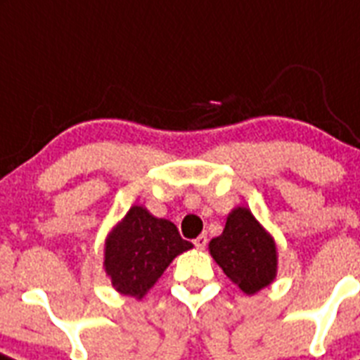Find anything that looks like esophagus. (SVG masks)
Masks as SVG:
<instances>
[{
  "instance_id": "esophagus-1",
  "label": "esophagus",
  "mask_w": 360,
  "mask_h": 360,
  "mask_svg": "<svg viewBox=\"0 0 360 360\" xmlns=\"http://www.w3.org/2000/svg\"><path fill=\"white\" fill-rule=\"evenodd\" d=\"M193 244H195L198 250H204L205 245H207V235H204V233H202L200 236H196L195 240H193Z\"/></svg>"
}]
</instances>
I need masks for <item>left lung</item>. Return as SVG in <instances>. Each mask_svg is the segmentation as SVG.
Segmentation results:
<instances>
[{
    "instance_id": "8db88e82",
    "label": "left lung",
    "mask_w": 360,
    "mask_h": 360,
    "mask_svg": "<svg viewBox=\"0 0 360 360\" xmlns=\"http://www.w3.org/2000/svg\"><path fill=\"white\" fill-rule=\"evenodd\" d=\"M210 253L244 293H257L275 281V240L248 207L229 213L222 235L210 242Z\"/></svg>"
}]
</instances>
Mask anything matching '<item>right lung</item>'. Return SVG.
Segmentation results:
<instances>
[{
  "label": "right lung",
  "instance_id": "right-lung-1",
  "mask_svg": "<svg viewBox=\"0 0 360 360\" xmlns=\"http://www.w3.org/2000/svg\"><path fill=\"white\" fill-rule=\"evenodd\" d=\"M191 248L173 222L133 205L107 236L103 266L116 291L142 299L174 257Z\"/></svg>",
  "mask_w": 360,
  "mask_h": 360
}]
</instances>
